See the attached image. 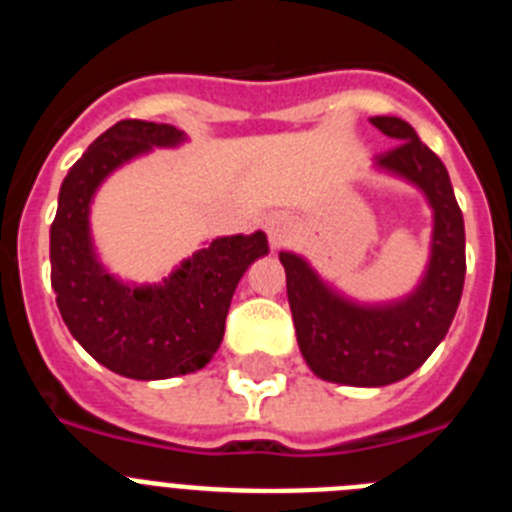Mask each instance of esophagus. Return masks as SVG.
<instances>
[{"label": "esophagus", "instance_id": "1", "mask_svg": "<svg viewBox=\"0 0 512 512\" xmlns=\"http://www.w3.org/2000/svg\"><path fill=\"white\" fill-rule=\"evenodd\" d=\"M266 233H269V241L274 243V246H284V243L295 235V223H292V217L289 215L277 212V215H271L269 220H266Z\"/></svg>", "mask_w": 512, "mask_h": 512}]
</instances>
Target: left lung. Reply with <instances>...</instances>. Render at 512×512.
<instances>
[{"instance_id":"obj_1","label":"left lung","mask_w":512,"mask_h":512,"mask_svg":"<svg viewBox=\"0 0 512 512\" xmlns=\"http://www.w3.org/2000/svg\"><path fill=\"white\" fill-rule=\"evenodd\" d=\"M395 140L377 166L423 189L433 207L431 261L413 295L392 305H356L336 295L297 253H279L297 343L325 382L384 387L413 374L449 333L464 289V217L449 171L400 117H372Z\"/></svg>"}]
</instances>
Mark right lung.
Returning <instances> with one entry per match:
<instances>
[{"label":"right lung","mask_w":512,"mask_h":512,"mask_svg":"<svg viewBox=\"0 0 512 512\" xmlns=\"http://www.w3.org/2000/svg\"><path fill=\"white\" fill-rule=\"evenodd\" d=\"M174 125L120 120L71 166L51 225V284L71 336L99 364L130 379H169L212 359L243 271L269 253L261 230L215 238L151 287H130L104 271L89 235V202L99 184L153 146H176Z\"/></svg>","instance_id":"1"}]
</instances>
